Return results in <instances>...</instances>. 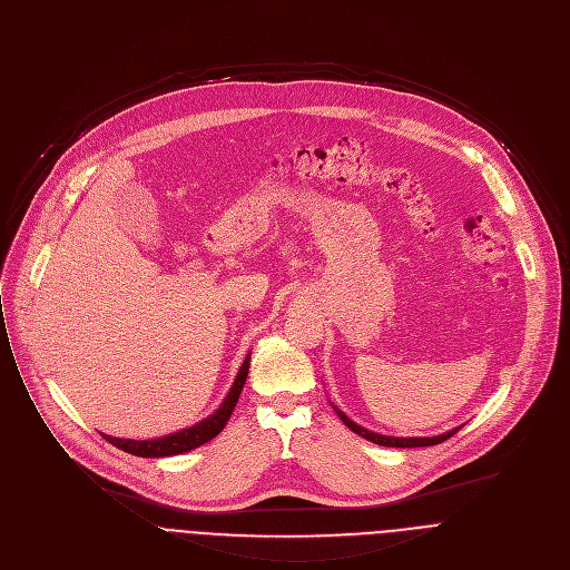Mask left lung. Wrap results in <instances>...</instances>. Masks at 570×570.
Returning a JSON list of instances; mask_svg holds the SVG:
<instances>
[{
    "mask_svg": "<svg viewBox=\"0 0 570 570\" xmlns=\"http://www.w3.org/2000/svg\"><path fill=\"white\" fill-rule=\"evenodd\" d=\"M336 413H338L341 422H344L351 431H355L357 435H362V438H366V440H371V442H375V444H382V446H431V444L444 442L446 438H451L453 433L459 431V429H453V431H446V433L433 435V438H389V435H380V433H373V431H368V429L355 424L353 420H348L341 411H336Z\"/></svg>",
    "mask_w": 570,
    "mask_h": 570,
    "instance_id": "obj_1",
    "label": "left lung"
}]
</instances>
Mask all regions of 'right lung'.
<instances>
[{
  "label": "right lung",
  "instance_id": "add662e5",
  "mask_svg": "<svg viewBox=\"0 0 570 570\" xmlns=\"http://www.w3.org/2000/svg\"><path fill=\"white\" fill-rule=\"evenodd\" d=\"M249 360L252 355H247L229 395H226V400L222 402V406L206 420H202L199 424L195 426H188L184 431H177L173 435H164V438H157V440H124V438H111V435H102L109 444L119 446L121 451H128L132 453V456H141V459H164V456H177V453H184V451H190L208 440H213L222 429L224 424L229 422L236 404H238V397L243 393V386L247 382V373H249Z\"/></svg>",
  "mask_w": 570,
  "mask_h": 570
}]
</instances>
